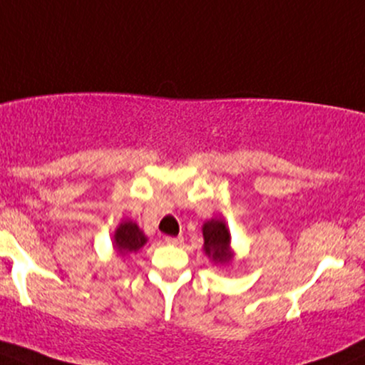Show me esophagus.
<instances>
[{
	"instance_id": "obj_1",
	"label": "esophagus",
	"mask_w": 365,
	"mask_h": 365,
	"mask_svg": "<svg viewBox=\"0 0 365 365\" xmlns=\"http://www.w3.org/2000/svg\"><path fill=\"white\" fill-rule=\"evenodd\" d=\"M165 244L168 245H181L182 237H165Z\"/></svg>"
}]
</instances>
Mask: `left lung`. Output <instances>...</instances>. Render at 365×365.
<instances>
[{
	"label": "left lung",
	"mask_w": 365,
	"mask_h": 365,
	"mask_svg": "<svg viewBox=\"0 0 365 365\" xmlns=\"http://www.w3.org/2000/svg\"><path fill=\"white\" fill-rule=\"evenodd\" d=\"M205 252L213 259V262L227 264L232 260L230 233L222 220H210L203 225Z\"/></svg>",
	"instance_id": "left-lung-1"
}]
</instances>
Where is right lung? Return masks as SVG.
I'll list each match as a JSON object with an SVG mask.
<instances>
[{
	"label": "right lung",
	"instance_id": "right-lung-1",
	"mask_svg": "<svg viewBox=\"0 0 365 365\" xmlns=\"http://www.w3.org/2000/svg\"><path fill=\"white\" fill-rule=\"evenodd\" d=\"M147 242V238L140 232V228L137 227L133 222H123L116 228L115 232V249L118 250L120 255H128L132 252H137L143 244Z\"/></svg>",
	"mask_w": 365,
	"mask_h": 365
}]
</instances>
